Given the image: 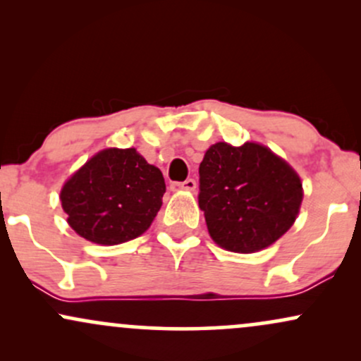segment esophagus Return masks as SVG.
Wrapping results in <instances>:
<instances>
[{"label":"esophagus","mask_w":361,"mask_h":361,"mask_svg":"<svg viewBox=\"0 0 361 361\" xmlns=\"http://www.w3.org/2000/svg\"><path fill=\"white\" fill-rule=\"evenodd\" d=\"M197 188V181L193 178H188L185 181H173L171 183V190L173 192H180V190H188V192H193Z\"/></svg>","instance_id":"obj_1"}]
</instances>
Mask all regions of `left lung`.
Returning a JSON list of instances; mask_svg holds the SVG:
<instances>
[{"instance_id": "left-lung-1", "label": "left lung", "mask_w": 361, "mask_h": 361, "mask_svg": "<svg viewBox=\"0 0 361 361\" xmlns=\"http://www.w3.org/2000/svg\"><path fill=\"white\" fill-rule=\"evenodd\" d=\"M198 175V205L207 229L227 251L264 250L287 233L299 215L304 197L299 175L261 144H214Z\"/></svg>"}]
</instances>
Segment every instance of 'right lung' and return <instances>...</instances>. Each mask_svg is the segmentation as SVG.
<instances>
[{
    "mask_svg": "<svg viewBox=\"0 0 361 361\" xmlns=\"http://www.w3.org/2000/svg\"><path fill=\"white\" fill-rule=\"evenodd\" d=\"M166 192L163 173L130 149H103L66 181L68 224L91 243L114 246L149 229Z\"/></svg>",
    "mask_w": 361,
    "mask_h": 361,
    "instance_id": "add662e5",
    "label": "right lung"
}]
</instances>
